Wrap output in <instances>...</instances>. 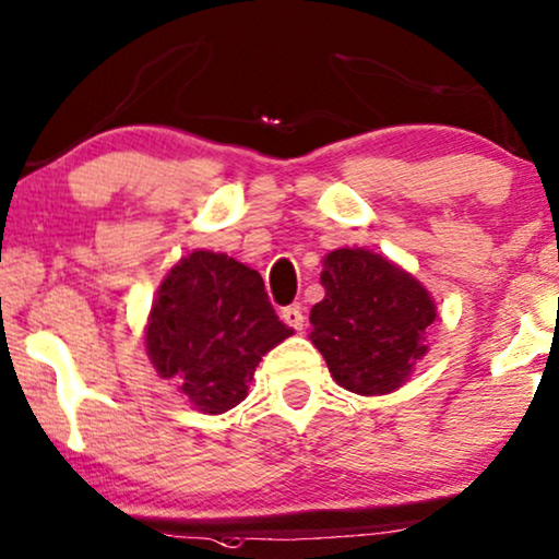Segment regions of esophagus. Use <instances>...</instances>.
<instances>
[{"mask_svg":"<svg viewBox=\"0 0 559 559\" xmlns=\"http://www.w3.org/2000/svg\"><path fill=\"white\" fill-rule=\"evenodd\" d=\"M282 321H285L289 329L302 331V325H306V316H302L300 306H287L285 310H282Z\"/></svg>","mask_w":559,"mask_h":559,"instance_id":"esophagus-1","label":"esophagus"}]
</instances>
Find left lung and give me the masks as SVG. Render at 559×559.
<instances>
[{"mask_svg": "<svg viewBox=\"0 0 559 559\" xmlns=\"http://www.w3.org/2000/svg\"><path fill=\"white\" fill-rule=\"evenodd\" d=\"M325 297L310 310V342L338 385L359 395L393 393L429 346L437 318L429 289L367 249H336L323 259Z\"/></svg>", "mask_w": 559, "mask_h": 559, "instance_id": "1", "label": "left lung"}]
</instances>
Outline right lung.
Segmentation results:
<instances>
[{
	"label": "right lung",
	"mask_w": 559,
	"mask_h": 559,
	"mask_svg": "<svg viewBox=\"0 0 559 559\" xmlns=\"http://www.w3.org/2000/svg\"><path fill=\"white\" fill-rule=\"evenodd\" d=\"M293 336L257 270L226 253L192 251L158 287L146 352L158 377L202 413H226L249 395L259 361Z\"/></svg>",
	"instance_id": "1"
}]
</instances>
